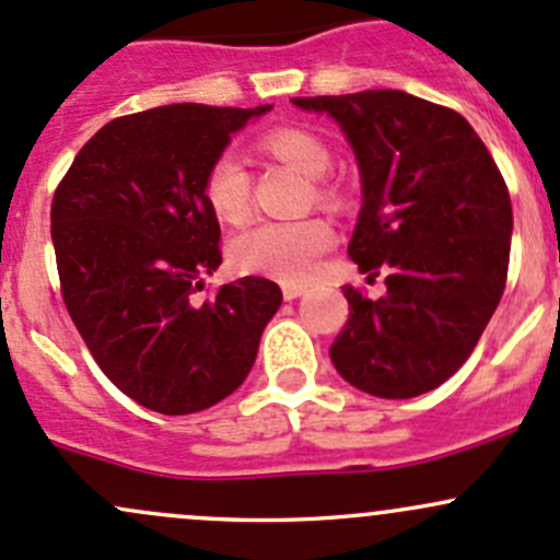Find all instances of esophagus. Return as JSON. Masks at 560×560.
Wrapping results in <instances>:
<instances>
[{"instance_id": "1", "label": "esophagus", "mask_w": 560, "mask_h": 560, "mask_svg": "<svg viewBox=\"0 0 560 560\" xmlns=\"http://www.w3.org/2000/svg\"><path fill=\"white\" fill-rule=\"evenodd\" d=\"M281 292H284V300H295L305 292L303 284H284L281 287Z\"/></svg>"}]
</instances>
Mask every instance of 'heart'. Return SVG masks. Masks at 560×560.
Masks as SVG:
<instances>
[{"mask_svg": "<svg viewBox=\"0 0 560 560\" xmlns=\"http://www.w3.org/2000/svg\"><path fill=\"white\" fill-rule=\"evenodd\" d=\"M257 150L273 161L314 179V198L325 206L340 203V190L325 174L332 166L327 141L314 131L295 126H279L257 139ZM203 201L211 214L225 225H238L252 209V176L235 152H220L203 176ZM335 231L322 217H305L295 222H260L246 228L231 244V260L246 273L273 276L281 281H303L314 273V265L332 246Z\"/></svg>", "mask_w": 560, "mask_h": 560, "instance_id": "heart-1", "label": "heart"}]
</instances>
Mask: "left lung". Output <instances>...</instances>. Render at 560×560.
Returning <instances> with one entry per match:
<instances>
[{
	"label": "left lung",
	"mask_w": 560,
	"mask_h": 560,
	"mask_svg": "<svg viewBox=\"0 0 560 560\" xmlns=\"http://www.w3.org/2000/svg\"><path fill=\"white\" fill-rule=\"evenodd\" d=\"M327 112L354 147L362 211L349 255L386 268V295L346 287L349 322L329 346L351 386L410 399L451 378L491 322L510 265L513 203L458 112L405 91L292 98Z\"/></svg>",
	"instance_id": "left-lung-1"
}]
</instances>
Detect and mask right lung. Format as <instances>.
<instances>
[{
  "mask_svg": "<svg viewBox=\"0 0 560 560\" xmlns=\"http://www.w3.org/2000/svg\"><path fill=\"white\" fill-rule=\"evenodd\" d=\"M168 104L115 117L78 152L50 206L61 295L104 375L144 408L187 416L244 384L281 290L222 284L220 222L203 201L209 163L268 112Z\"/></svg>",
  "mask_w": 560,
  "mask_h": 560,
  "instance_id": "right-lung-1",
  "label": "right lung"
}]
</instances>
